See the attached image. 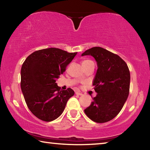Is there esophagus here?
<instances>
[{
  "label": "esophagus",
  "instance_id": "1",
  "mask_svg": "<svg viewBox=\"0 0 150 150\" xmlns=\"http://www.w3.org/2000/svg\"><path fill=\"white\" fill-rule=\"evenodd\" d=\"M75 94H76V95H83L82 93H79V92H75Z\"/></svg>",
  "mask_w": 150,
  "mask_h": 150
}]
</instances>
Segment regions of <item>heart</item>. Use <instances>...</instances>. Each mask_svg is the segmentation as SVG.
Here are the masks:
<instances>
[{
  "mask_svg": "<svg viewBox=\"0 0 150 150\" xmlns=\"http://www.w3.org/2000/svg\"><path fill=\"white\" fill-rule=\"evenodd\" d=\"M89 62H91V61H90V60H85V61H83V62H82V65H83L84 64H85V63H87Z\"/></svg>",
  "mask_w": 150,
  "mask_h": 150,
  "instance_id": "b5f03b06",
  "label": "heart"
}]
</instances>
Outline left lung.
I'll return each mask as SVG.
<instances>
[{
  "label": "left lung",
  "mask_w": 150,
  "mask_h": 150,
  "mask_svg": "<svg viewBox=\"0 0 150 150\" xmlns=\"http://www.w3.org/2000/svg\"><path fill=\"white\" fill-rule=\"evenodd\" d=\"M81 55L93 56L98 66L93 84L97 95L85 113L97 123L112 120L122 110L129 95L130 73L128 65L118 55L100 47L88 49Z\"/></svg>",
  "instance_id": "left-lung-1"
}]
</instances>
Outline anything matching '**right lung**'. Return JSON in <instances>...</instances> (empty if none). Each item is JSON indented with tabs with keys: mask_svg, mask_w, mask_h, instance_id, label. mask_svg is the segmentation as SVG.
Returning a JSON list of instances; mask_svg holds the SVG:
<instances>
[{
	"mask_svg": "<svg viewBox=\"0 0 150 150\" xmlns=\"http://www.w3.org/2000/svg\"><path fill=\"white\" fill-rule=\"evenodd\" d=\"M76 54L51 47L35 51L24 61L20 86L28 107L38 118L55 120L74 95L71 88L62 91L55 82Z\"/></svg>",
	"mask_w": 150,
	"mask_h": 150,
	"instance_id": "right-lung-1",
	"label": "right lung"
}]
</instances>
